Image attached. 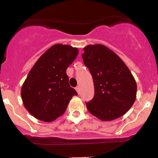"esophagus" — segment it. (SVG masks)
<instances>
[{
	"mask_svg": "<svg viewBox=\"0 0 158 158\" xmlns=\"http://www.w3.org/2000/svg\"><path fill=\"white\" fill-rule=\"evenodd\" d=\"M76 90H77V93H79V92H80V87H79V86H77V87H76Z\"/></svg>",
	"mask_w": 158,
	"mask_h": 158,
	"instance_id": "esophagus-1",
	"label": "esophagus"
}]
</instances>
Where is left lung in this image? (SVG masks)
Instances as JSON below:
<instances>
[{
    "mask_svg": "<svg viewBox=\"0 0 158 158\" xmlns=\"http://www.w3.org/2000/svg\"><path fill=\"white\" fill-rule=\"evenodd\" d=\"M82 54L93 76L95 95L86 103L92 115L102 121L123 115L136 99L137 85L128 67L111 50L101 44L89 45Z\"/></svg>",
    "mask_w": 158,
    "mask_h": 158,
    "instance_id": "left-lung-1",
    "label": "left lung"
}]
</instances>
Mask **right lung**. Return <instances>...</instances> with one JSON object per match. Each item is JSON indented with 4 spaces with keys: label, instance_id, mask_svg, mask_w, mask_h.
Returning <instances> with one entry per match:
<instances>
[{
    "label": "right lung",
    "instance_id": "obj_1",
    "mask_svg": "<svg viewBox=\"0 0 158 158\" xmlns=\"http://www.w3.org/2000/svg\"><path fill=\"white\" fill-rule=\"evenodd\" d=\"M78 54L77 48L55 44L38 59L21 89L23 105L31 115L51 122L63 114L77 95L69 86L66 69Z\"/></svg>",
    "mask_w": 158,
    "mask_h": 158
}]
</instances>
